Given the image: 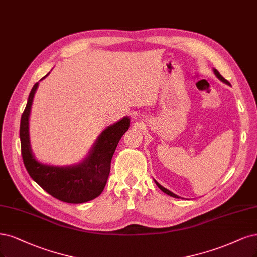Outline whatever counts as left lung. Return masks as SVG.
Returning <instances> with one entry per match:
<instances>
[{
  "label": "left lung",
  "mask_w": 257,
  "mask_h": 257,
  "mask_svg": "<svg viewBox=\"0 0 257 257\" xmlns=\"http://www.w3.org/2000/svg\"><path fill=\"white\" fill-rule=\"evenodd\" d=\"M214 72H215V74L217 75V77H218L219 79H221V81H222L223 83H225V84L229 85V83H228V82L226 81V79H225V78H224V77H223L222 75H221V74L219 73V71H218V70H217V69H214ZM155 183H156V185L158 186V188H159V189H161L162 191H164L165 193H167V194H168V196H171V197H173V198H179V196H176V194H174V193H173V192H171L170 190H168V189H166L165 187H163V186H162V185H159V184H158V183H157L156 181H155Z\"/></svg>",
  "instance_id": "obj_1"
}]
</instances>
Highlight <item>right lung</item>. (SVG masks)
<instances>
[{
    "instance_id": "obj_1",
    "label": "right lung",
    "mask_w": 257,
    "mask_h": 257,
    "mask_svg": "<svg viewBox=\"0 0 257 257\" xmlns=\"http://www.w3.org/2000/svg\"><path fill=\"white\" fill-rule=\"evenodd\" d=\"M37 87L38 83L33 86L20 121L21 155L26 170L42 189L60 201L78 204L95 199L107 182L111 157L119 140L128 130L130 119H122L106 128L96 140L89 156L81 165L67 168L42 165L32 154L29 137V117Z\"/></svg>"
}]
</instances>
